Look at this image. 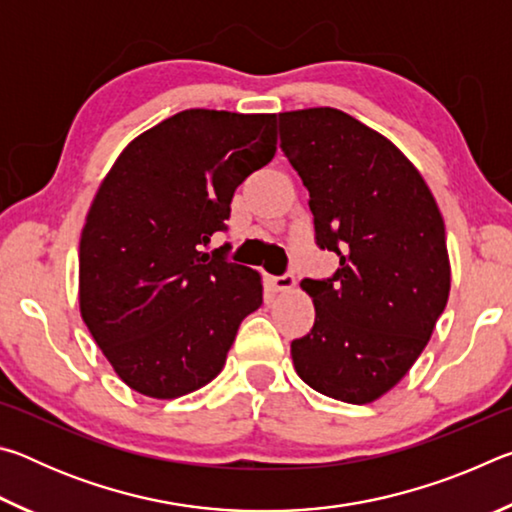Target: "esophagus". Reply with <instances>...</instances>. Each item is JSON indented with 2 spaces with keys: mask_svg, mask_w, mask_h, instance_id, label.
Masks as SVG:
<instances>
[{
  "mask_svg": "<svg viewBox=\"0 0 512 512\" xmlns=\"http://www.w3.org/2000/svg\"><path fill=\"white\" fill-rule=\"evenodd\" d=\"M271 284L275 291H289V289H293V284H296V277H293V273L275 275V277H271Z\"/></svg>",
  "mask_w": 512,
  "mask_h": 512,
  "instance_id": "1",
  "label": "esophagus"
}]
</instances>
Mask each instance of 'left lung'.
Returning <instances> with one entry per match:
<instances>
[{
    "instance_id": "obj_1",
    "label": "left lung",
    "mask_w": 512,
    "mask_h": 512,
    "mask_svg": "<svg viewBox=\"0 0 512 512\" xmlns=\"http://www.w3.org/2000/svg\"><path fill=\"white\" fill-rule=\"evenodd\" d=\"M280 149L309 192L316 246L339 268L314 298L293 366L314 391L377 400L420 357L449 296L445 223L427 183L384 135L336 108L280 112Z\"/></svg>"
}]
</instances>
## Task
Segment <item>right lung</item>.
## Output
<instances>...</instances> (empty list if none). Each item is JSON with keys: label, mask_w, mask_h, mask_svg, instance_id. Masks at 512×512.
I'll list each match as a JSON object with an SVG mask.
<instances>
[{"label": "right lung", "mask_w": 512, "mask_h": 512, "mask_svg": "<svg viewBox=\"0 0 512 512\" xmlns=\"http://www.w3.org/2000/svg\"><path fill=\"white\" fill-rule=\"evenodd\" d=\"M275 115L192 108L126 146L88 212L81 316L133 391L171 400L219 375L237 329L262 305L253 268L205 253L228 230L235 189L266 167Z\"/></svg>", "instance_id": "right-lung-1"}]
</instances>
